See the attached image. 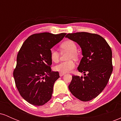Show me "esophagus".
<instances>
[{
  "mask_svg": "<svg viewBox=\"0 0 121 121\" xmlns=\"http://www.w3.org/2000/svg\"><path fill=\"white\" fill-rule=\"evenodd\" d=\"M64 74H65V73H59V75L60 77H62V76H63Z\"/></svg>",
  "mask_w": 121,
  "mask_h": 121,
  "instance_id": "1",
  "label": "esophagus"
}]
</instances>
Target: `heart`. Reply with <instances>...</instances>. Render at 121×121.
<instances>
[{"mask_svg":"<svg viewBox=\"0 0 121 121\" xmlns=\"http://www.w3.org/2000/svg\"><path fill=\"white\" fill-rule=\"evenodd\" d=\"M60 48L62 50L69 51L70 53L69 54L68 59H76L77 57V45L74 41L72 40H67L62 43L60 45ZM50 58L53 62H57L59 61V53L56 49L52 48L50 50ZM75 67V63L72 60H69L67 61L62 62L56 65L54 67L56 71L59 72L60 73H66L70 72Z\"/></svg>","mask_w":121,"mask_h":121,"instance_id":"obj_1","label":"heart"}]
</instances>
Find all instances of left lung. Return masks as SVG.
<instances>
[{"instance_id": "left-lung-1", "label": "left lung", "mask_w": 121, "mask_h": 121, "mask_svg": "<svg viewBox=\"0 0 121 121\" xmlns=\"http://www.w3.org/2000/svg\"><path fill=\"white\" fill-rule=\"evenodd\" d=\"M65 37L81 47L83 57L77 69L85 76H72L69 89L80 100L91 101L106 87L113 72L112 49L106 40L97 34L77 32Z\"/></svg>"}]
</instances>
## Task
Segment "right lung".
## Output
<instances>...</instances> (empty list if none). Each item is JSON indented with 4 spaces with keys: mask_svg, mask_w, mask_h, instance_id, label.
Wrapping results in <instances>:
<instances>
[{
    "mask_svg": "<svg viewBox=\"0 0 121 121\" xmlns=\"http://www.w3.org/2000/svg\"><path fill=\"white\" fill-rule=\"evenodd\" d=\"M65 33L44 32L30 36L17 54L13 72L15 84L21 96L35 106H42L50 100L58 72L51 70L50 50L61 41Z\"/></svg>",
    "mask_w": 121,
    "mask_h": 121,
    "instance_id": "right-lung-1",
    "label": "right lung"
}]
</instances>
